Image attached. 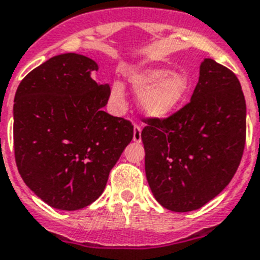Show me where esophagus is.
Returning a JSON list of instances; mask_svg holds the SVG:
<instances>
[{
  "label": "esophagus",
  "instance_id": "34e87169",
  "mask_svg": "<svg viewBox=\"0 0 260 260\" xmlns=\"http://www.w3.org/2000/svg\"><path fill=\"white\" fill-rule=\"evenodd\" d=\"M141 133H142L141 126L135 125V126H134V134H133V141L137 142V143H139V142L142 141V135H141Z\"/></svg>",
  "mask_w": 260,
  "mask_h": 260
}]
</instances>
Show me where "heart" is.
<instances>
[{
	"mask_svg": "<svg viewBox=\"0 0 260 260\" xmlns=\"http://www.w3.org/2000/svg\"><path fill=\"white\" fill-rule=\"evenodd\" d=\"M130 85L139 94L142 112L154 119H164L183 105L189 94L190 80L183 72H168L161 68H148L133 72ZM112 97L118 104L125 100V88L121 83L112 85Z\"/></svg>",
	"mask_w": 260,
	"mask_h": 260,
	"instance_id": "heart-1",
	"label": "heart"
}]
</instances>
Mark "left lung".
<instances>
[{
    "mask_svg": "<svg viewBox=\"0 0 260 260\" xmlns=\"http://www.w3.org/2000/svg\"><path fill=\"white\" fill-rule=\"evenodd\" d=\"M145 170L156 201L200 209L225 189L246 142V101L237 76L213 59L200 66L190 101L166 119H146Z\"/></svg>",
    "mask_w": 260,
    "mask_h": 260,
    "instance_id": "obj_1",
    "label": "left lung"
}]
</instances>
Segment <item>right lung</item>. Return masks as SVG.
I'll return each instance as SVG.
<instances>
[{
	"instance_id": "add662e5",
	"label": "right lung",
	"mask_w": 260,
	"mask_h": 260,
	"mask_svg": "<svg viewBox=\"0 0 260 260\" xmlns=\"http://www.w3.org/2000/svg\"><path fill=\"white\" fill-rule=\"evenodd\" d=\"M93 71L99 64L84 55H57L15 92V163L24 184L55 209L96 201L134 134L130 122L103 110L110 86L96 83Z\"/></svg>"
}]
</instances>
